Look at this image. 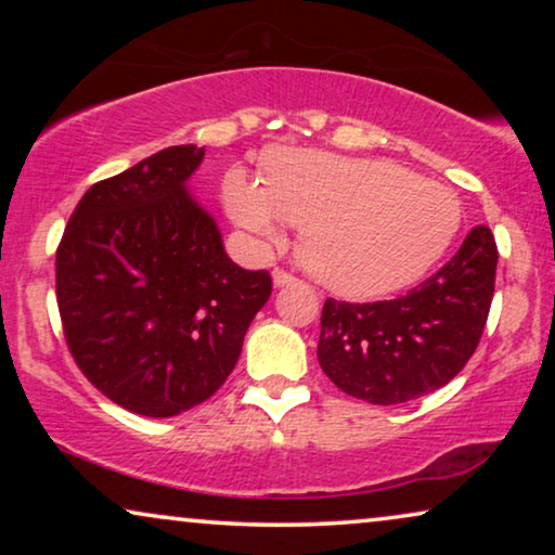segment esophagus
<instances>
[{
  "instance_id": "1",
  "label": "esophagus",
  "mask_w": 555,
  "mask_h": 555,
  "mask_svg": "<svg viewBox=\"0 0 555 555\" xmlns=\"http://www.w3.org/2000/svg\"><path fill=\"white\" fill-rule=\"evenodd\" d=\"M291 283H295V278L291 275V272H285V270H272V285H275V287H285V285H291Z\"/></svg>"
}]
</instances>
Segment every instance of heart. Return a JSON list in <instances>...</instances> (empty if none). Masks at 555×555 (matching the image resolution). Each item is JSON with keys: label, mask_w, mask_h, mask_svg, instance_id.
Returning <instances> with one entry per match:
<instances>
[{"label": "heart", "mask_w": 555, "mask_h": 555, "mask_svg": "<svg viewBox=\"0 0 555 555\" xmlns=\"http://www.w3.org/2000/svg\"><path fill=\"white\" fill-rule=\"evenodd\" d=\"M222 202L262 245L302 227L300 255L318 283L346 298H382L416 283L457 237L462 204L450 186L389 158L315 149L264 156L262 184L234 166Z\"/></svg>", "instance_id": "1"}]
</instances>
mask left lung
<instances>
[{
    "mask_svg": "<svg viewBox=\"0 0 555 555\" xmlns=\"http://www.w3.org/2000/svg\"><path fill=\"white\" fill-rule=\"evenodd\" d=\"M495 268V237L480 224L442 270L397 300L328 298L318 340L325 376L348 397L378 406L442 389L480 344Z\"/></svg>",
    "mask_w": 555,
    "mask_h": 555,
    "instance_id": "left-lung-1",
    "label": "left lung"
}]
</instances>
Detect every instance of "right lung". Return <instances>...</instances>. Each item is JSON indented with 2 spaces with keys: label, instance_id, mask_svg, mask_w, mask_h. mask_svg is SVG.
I'll return each mask as SVG.
<instances>
[{
  "label": "right lung",
  "instance_id": "obj_1",
  "mask_svg": "<svg viewBox=\"0 0 555 555\" xmlns=\"http://www.w3.org/2000/svg\"><path fill=\"white\" fill-rule=\"evenodd\" d=\"M204 162L169 146L98 181L75 207L55 260L67 348L88 382L141 416H177L232 374L272 280L224 253L189 192Z\"/></svg>",
  "mask_w": 555,
  "mask_h": 555
}]
</instances>
